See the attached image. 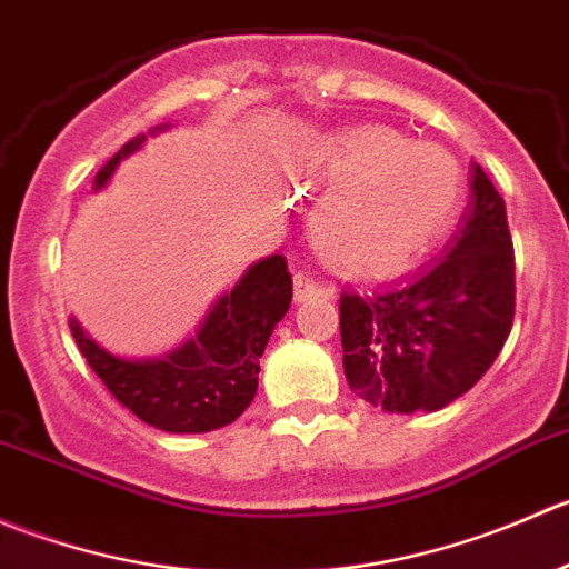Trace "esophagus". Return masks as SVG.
I'll use <instances>...</instances> for the list:
<instances>
[{"label":"esophagus","mask_w":569,"mask_h":569,"mask_svg":"<svg viewBox=\"0 0 569 569\" xmlns=\"http://www.w3.org/2000/svg\"><path fill=\"white\" fill-rule=\"evenodd\" d=\"M292 282H296V301H312V298L323 296L326 290L309 271H298L296 277H292Z\"/></svg>","instance_id":"esophagus-1"}]
</instances>
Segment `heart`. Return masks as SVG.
Returning a JSON list of instances; mask_svg holds the SVG:
<instances>
[{
  "label": "heart",
  "mask_w": 569,
  "mask_h": 569,
  "mask_svg": "<svg viewBox=\"0 0 569 569\" xmlns=\"http://www.w3.org/2000/svg\"><path fill=\"white\" fill-rule=\"evenodd\" d=\"M320 171L337 179L315 210V240L351 268L396 266L418 254L462 193L457 157L390 127H353L320 146Z\"/></svg>",
  "instance_id": "heart-1"
}]
</instances>
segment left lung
<instances>
[{"label":"left lung","instance_id":"left-lung-1","mask_svg":"<svg viewBox=\"0 0 569 569\" xmlns=\"http://www.w3.org/2000/svg\"><path fill=\"white\" fill-rule=\"evenodd\" d=\"M515 320L506 204L473 162L470 201L440 257L387 282L342 287L348 387L385 412H435L470 390Z\"/></svg>","mask_w":569,"mask_h":569}]
</instances>
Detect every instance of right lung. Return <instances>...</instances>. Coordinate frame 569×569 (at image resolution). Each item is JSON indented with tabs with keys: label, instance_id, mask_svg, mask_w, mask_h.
Returning a JSON list of instances; mask_svg holds the SVG:
<instances>
[{
	"label": "right lung",
	"instance_id": "1",
	"mask_svg": "<svg viewBox=\"0 0 569 569\" xmlns=\"http://www.w3.org/2000/svg\"><path fill=\"white\" fill-rule=\"evenodd\" d=\"M143 138L129 140L101 166L93 179L96 190L104 188L121 157L140 149ZM290 301L287 260L273 254L251 266L232 292L218 298L199 335L160 359L112 357L74 318L69 326L93 373L134 418L171 435H201L229 426L254 401L260 357Z\"/></svg>",
	"mask_w": 569,
	"mask_h": 569
}]
</instances>
